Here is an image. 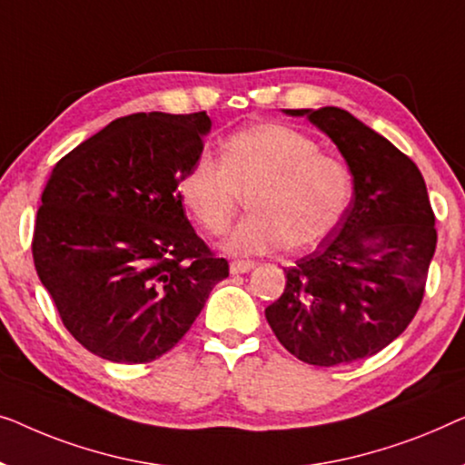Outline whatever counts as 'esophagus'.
<instances>
[{
	"label": "esophagus",
	"mask_w": 465,
	"mask_h": 465,
	"mask_svg": "<svg viewBox=\"0 0 465 465\" xmlns=\"http://www.w3.org/2000/svg\"><path fill=\"white\" fill-rule=\"evenodd\" d=\"M252 267H254L252 261H232L230 272L232 273H246V272H251Z\"/></svg>",
	"instance_id": "obj_1"
}]
</instances>
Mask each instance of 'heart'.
Segmentation results:
<instances>
[{"label": "heart", "mask_w": 465, "mask_h": 465, "mask_svg": "<svg viewBox=\"0 0 465 465\" xmlns=\"http://www.w3.org/2000/svg\"><path fill=\"white\" fill-rule=\"evenodd\" d=\"M176 192L211 235L230 230L242 195H248L252 213L240 221L225 248L233 254H263L324 240L348 211L351 174L299 130L259 124L223 143L221 164L206 155L192 162Z\"/></svg>", "instance_id": "heart-1"}]
</instances>
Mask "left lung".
<instances>
[{"label":"left lung","instance_id":"1","mask_svg":"<svg viewBox=\"0 0 465 465\" xmlns=\"http://www.w3.org/2000/svg\"><path fill=\"white\" fill-rule=\"evenodd\" d=\"M335 143L354 176V198L312 254L284 270L265 318L299 361L348 364L390 345L420 310L436 251L426 181L401 149L345 109H284Z\"/></svg>","mask_w":465,"mask_h":465}]
</instances>
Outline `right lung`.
Listing matches in <instances>:
<instances>
[{"label": "right lung", "instance_id": "right-lung-1", "mask_svg": "<svg viewBox=\"0 0 465 465\" xmlns=\"http://www.w3.org/2000/svg\"><path fill=\"white\" fill-rule=\"evenodd\" d=\"M211 126L206 111L126 115L52 168L31 244L35 270L64 329L104 361L166 354L230 276L176 192Z\"/></svg>", "mask_w": 465, "mask_h": 465}]
</instances>
